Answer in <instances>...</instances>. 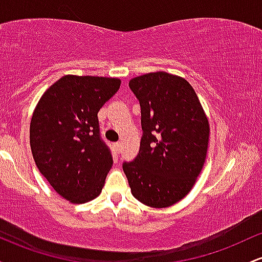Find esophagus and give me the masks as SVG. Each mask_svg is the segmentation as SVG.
<instances>
[{
	"mask_svg": "<svg viewBox=\"0 0 262 262\" xmlns=\"http://www.w3.org/2000/svg\"><path fill=\"white\" fill-rule=\"evenodd\" d=\"M114 146H116L117 152H118V154H121V151H122V143H121V141H118V143L114 144Z\"/></svg>",
	"mask_w": 262,
	"mask_h": 262,
	"instance_id": "1",
	"label": "esophagus"
}]
</instances>
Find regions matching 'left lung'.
Wrapping results in <instances>:
<instances>
[{"instance_id":"8db88e82","label":"left lung","mask_w":262,"mask_h":262,"mask_svg":"<svg viewBox=\"0 0 262 262\" xmlns=\"http://www.w3.org/2000/svg\"><path fill=\"white\" fill-rule=\"evenodd\" d=\"M140 104L139 154L123 162L132 194L154 208L172 206L191 191L206 160L209 124L196 92L164 71L129 81Z\"/></svg>"}]
</instances>
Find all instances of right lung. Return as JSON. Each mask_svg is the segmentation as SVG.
Segmentation results:
<instances>
[{
  "label": "right lung",
  "mask_w": 262,
  "mask_h": 262,
  "mask_svg": "<svg viewBox=\"0 0 262 262\" xmlns=\"http://www.w3.org/2000/svg\"><path fill=\"white\" fill-rule=\"evenodd\" d=\"M121 80L66 75L39 100L31 121L35 165L65 200L85 203L101 193L113 165L100 134L97 113Z\"/></svg>",
  "instance_id": "add662e5"
}]
</instances>
